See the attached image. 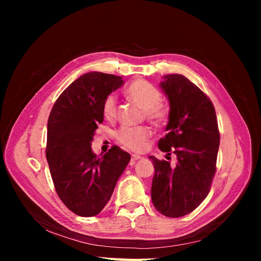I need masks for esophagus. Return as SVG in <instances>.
I'll return each mask as SVG.
<instances>
[{"label": "esophagus", "mask_w": 261, "mask_h": 261, "mask_svg": "<svg viewBox=\"0 0 261 261\" xmlns=\"http://www.w3.org/2000/svg\"><path fill=\"white\" fill-rule=\"evenodd\" d=\"M140 159H141L140 155H138V154H133V155H132V159H130V163L134 164L137 160H140Z\"/></svg>", "instance_id": "esophagus-1"}]
</instances>
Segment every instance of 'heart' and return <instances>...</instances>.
Segmentation results:
<instances>
[{
    "instance_id": "1",
    "label": "heart",
    "mask_w": 261,
    "mask_h": 261,
    "mask_svg": "<svg viewBox=\"0 0 261 261\" xmlns=\"http://www.w3.org/2000/svg\"><path fill=\"white\" fill-rule=\"evenodd\" d=\"M126 94L133 102L144 109L147 120L156 127H162L168 123L170 115L169 109L160 102L161 92L153 85L143 80H137L128 86V88L126 89ZM102 111L109 120L116 116L117 100L115 94H109L105 99ZM150 137H151V130L147 126H139V127L124 126L116 133L118 143L133 151L144 150Z\"/></svg>"
}]
</instances>
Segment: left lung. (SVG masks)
Wrapping results in <instances>:
<instances>
[{"label": "left lung", "mask_w": 261, "mask_h": 261, "mask_svg": "<svg viewBox=\"0 0 261 261\" xmlns=\"http://www.w3.org/2000/svg\"><path fill=\"white\" fill-rule=\"evenodd\" d=\"M160 87L170 102L167 135L158 147L176 155L175 167L150 155L154 167L151 199L165 217L194 211L209 194L216 173L220 133L211 100L183 75L164 76Z\"/></svg>", "instance_id": "8db88e82"}]
</instances>
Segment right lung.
I'll use <instances>...</instances> for the list:
<instances>
[{
    "mask_svg": "<svg viewBox=\"0 0 261 261\" xmlns=\"http://www.w3.org/2000/svg\"><path fill=\"white\" fill-rule=\"evenodd\" d=\"M123 84L121 76L87 73L60 94L51 110L46 160L58 196L77 216L101 212L130 160L117 146L100 158L91 149L94 132L103 122V101Z\"/></svg>",
    "mask_w": 261,
    "mask_h": 261,
    "instance_id": "1",
    "label": "right lung"
}]
</instances>
